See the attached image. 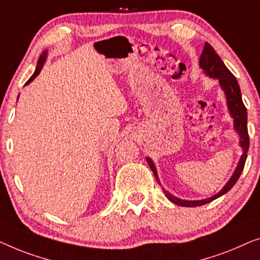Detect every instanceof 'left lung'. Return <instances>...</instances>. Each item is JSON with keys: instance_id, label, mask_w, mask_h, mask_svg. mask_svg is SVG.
<instances>
[{"instance_id": "left-lung-1", "label": "left lung", "mask_w": 260, "mask_h": 260, "mask_svg": "<svg viewBox=\"0 0 260 260\" xmlns=\"http://www.w3.org/2000/svg\"><path fill=\"white\" fill-rule=\"evenodd\" d=\"M199 64H200V68H202L208 76L218 79L221 88L224 89V92L226 94V100H228L230 113H231L232 118L235 119V128L240 135V146L243 147L244 153L243 155H241L240 161L238 164V166H237L232 178L230 179L228 184L224 186V188H222L218 194L211 197V198L204 199V200H197V202H194V200H193V202H188V200H181V199L175 198V197L170 194V193L164 189L165 196L171 200L172 203L177 204L179 206H182V207L202 206V205L211 203L212 200L217 199L220 196L225 194L226 192H229L230 189L235 186L237 180H238L240 177L241 172L244 170L245 161H246V158H247L248 146H250V138H248V132H247V112L243 100H241L240 88H239L238 81L236 80V76L229 71V68L226 67L224 62L221 61V58L219 57L217 53H215L213 47L207 42H205L203 53L202 55H200ZM147 162L149 167H151V170L153 171V173H154L156 180L159 182L158 173H156L154 164H153V161L149 158H147Z\"/></svg>"}]
</instances>
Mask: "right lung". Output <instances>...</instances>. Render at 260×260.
Masks as SVG:
<instances>
[{"label": "right lung", "mask_w": 260, "mask_h": 260, "mask_svg": "<svg viewBox=\"0 0 260 260\" xmlns=\"http://www.w3.org/2000/svg\"><path fill=\"white\" fill-rule=\"evenodd\" d=\"M46 56H47V53H46V52H43V53H42V55H41V56H40V58H39V61H38V66H36L35 73H34V74H32V76H31V78L28 80V81H27V83H25V85H28V83H29V82H31V81H32V80H34V79L36 78V76H38V75H39V73H40V72H41V69H42V66H43V63H45Z\"/></svg>", "instance_id": "obj_1"}]
</instances>
